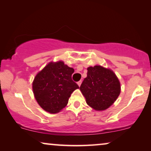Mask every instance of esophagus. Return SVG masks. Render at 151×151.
Masks as SVG:
<instances>
[{"label":"esophagus","instance_id":"34e87169","mask_svg":"<svg viewBox=\"0 0 151 151\" xmlns=\"http://www.w3.org/2000/svg\"><path fill=\"white\" fill-rule=\"evenodd\" d=\"M81 83H82V81H78V82H77L78 86H80L81 85Z\"/></svg>","mask_w":151,"mask_h":151}]
</instances>
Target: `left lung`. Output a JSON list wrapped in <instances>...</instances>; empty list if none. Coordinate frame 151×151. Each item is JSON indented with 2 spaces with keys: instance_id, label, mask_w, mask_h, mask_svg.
<instances>
[{
  "instance_id": "1",
  "label": "left lung",
  "mask_w": 151,
  "mask_h": 151,
  "mask_svg": "<svg viewBox=\"0 0 151 151\" xmlns=\"http://www.w3.org/2000/svg\"><path fill=\"white\" fill-rule=\"evenodd\" d=\"M80 90L89 106L102 111L109 108L117 99L120 93V84L113 71L95 65L88 68V75Z\"/></svg>"
}]
</instances>
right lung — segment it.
<instances>
[{
  "label": "right lung",
  "mask_w": 151,
  "mask_h": 151,
  "mask_svg": "<svg viewBox=\"0 0 151 151\" xmlns=\"http://www.w3.org/2000/svg\"><path fill=\"white\" fill-rule=\"evenodd\" d=\"M74 72L73 68L58 61L49 63L35 76L33 94L42 109L55 114L67 105L72 93L79 88L72 79Z\"/></svg>",
  "instance_id": "right-lung-1"
}]
</instances>
